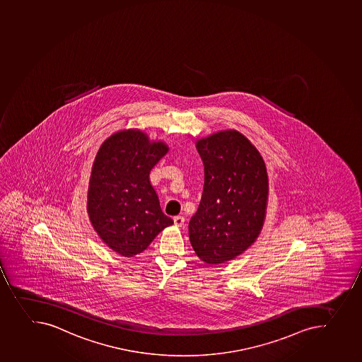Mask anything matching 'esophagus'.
I'll return each instance as SVG.
<instances>
[{
  "instance_id": "1",
  "label": "esophagus",
  "mask_w": 362,
  "mask_h": 362,
  "mask_svg": "<svg viewBox=\"0 0 362 362\" xmlns=\"http://www.w3.org/2000/svg\"><path fill=\"white\" fill-rule=\"evenodd\" d=\"M173 221H175V225L178 226V228H182V225H184V217L182 216H177V217L173 218Z\"/></svg>"
}]
</instances>
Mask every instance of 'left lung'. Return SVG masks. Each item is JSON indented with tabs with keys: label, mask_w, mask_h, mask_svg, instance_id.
Instances as JSON below:
<instances>
[{
	"label": "left lung",
	"mask_w": 362,
	"mask_h": 362,
	"mask_svg": "<svg viewBox=\"0 0 362 362\" xmlns=\"http://www.w3.org/2000/svg\"><path fill=\"white\" fill-rule=\"evenodd\" d=\"M204 191L189 223V243L204 262L219 265L246 251L262 232L269 199L265 162L237 130L200 138Z\"/></svg>",
	"instance_id": "8db88e82"
}]
</instances>
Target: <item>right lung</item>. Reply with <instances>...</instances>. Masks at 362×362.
Instances as JSON below:
<instances>
[{
    "label": "right lung",
    "mask_w": 362,
    "mask_h": 362,
    "mask_svg": "<svg viewBox=\"0 0 362 362\" xmlns=\"http://www.w3.org/2000/svg\"><path fill=\"white\" fill-rule=\"evenodd\" d=\"M168 151L164 141H151L141 130L128 129L111 134L97 152L86 210L98 237L118 255H139L173 224L148 178Z\"/></svg>",
    "instance_id": "1"
}]
</instances>
